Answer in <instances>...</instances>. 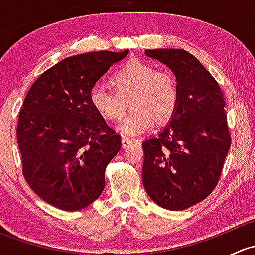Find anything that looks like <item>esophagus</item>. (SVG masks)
I'll return each instance as SVG.
<instances>
[{
  "label": "esophagus",
  "mask_w": 255,
  "mask_h": 255,
  "mask_svg": "<svg viewBox=\"0 0 255 255\" xmlns=\"http://www.w3.org/2000/svg\"><path fill=\"white\" fill-rule=\"evenodd\" d=\"M133 143L132 139H129V138H126V137H122V139H121V144H122V148H127V146H129L130 144Z\"/></svg>",
  "instance_id": "34e87169"
}]
</instances>
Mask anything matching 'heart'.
<instances>
[{"instance_id":"heart-1","label":"heart","mask_w":255,"mask_h":255,"mask_svg":"<svg viewBox=\"0 0 255 255\" xmlns=\"http://www.w3.org/2000/svg\"><path fill=\"white\" fill-rule=\"evenodd\" d=\"M110 82L115 91L96 85L90 90L89 102L102 118L116 122L125 115L130 99L132 112L120 125L123 134H142L155 121L165 123L175 115L180 86L169 71H158L151 64L133 59L117 69Z\"/></svg>"}]
</instances>
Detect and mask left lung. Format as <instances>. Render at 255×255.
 <instances>
[{
  "label": "left lung",
  "mask_w": 255,
  "mask_h": 255,
  "mask_svg": "<svg viewBox=\"0 0 255 255\" xmlns=\"http://www.w3.org/2000/svg\"><path fill=\"white\" fill-rule=\"evenodd\" d=\"M168 65L180 86V102L158 137L143 142V185L160 207L181 211L205 200L217 186L231 146L220 85L182 49H146Z\"/></svg>",
  "instance_id": "left-lung-1"
}]
</instances>
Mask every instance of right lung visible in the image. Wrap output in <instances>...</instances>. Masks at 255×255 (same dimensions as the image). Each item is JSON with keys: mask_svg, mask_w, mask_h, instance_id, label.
Segmentation results:
<instances>
[{"mask_svg": "<svg viewBox=\"0 0 255 255\" xmlns=\"http://www.w3.org/2000/svg\"><path fill=\"white\" fill-rule=\"evenodd\" d=\"M128 51L69 56L44 71L25 96L17 125L23 176L51 206L79 211L104 191L121 137L92 109L89 92Z\"/></svg>", "mask_w": 255, "mask_h": 255, "instance_id": "right-lung-1", "label": "right lung"}]
</instances>
